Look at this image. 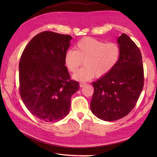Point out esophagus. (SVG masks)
I'll return each mask as SVG.
<instances>
[{
    "label": "esophagus",
    "mask_w": 157,
    "mask_h": 157,
    "mask_svg": "<svg viewBox=\"0 0 157 157\" xmlns=\"http://www.w3.org/2000/svg\"><path fill=\"white\" fill-rule=\"evenodd\" d=\"M86 84L85 83V82H80V86L81 87V88H82V87H83V86H84L85 85H86Z\"/></svg>",
    "instance_id": "1"
}]
</instances>
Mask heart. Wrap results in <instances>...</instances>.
Segmentation results:
<instances>
[{"label": "heart", "mask_w": 157, "mask_h": 157, "mask_svg": "<svg viewBox=\"0 0 157 157\" xmlns=\"http://www.w3.org/2000/svg\"><path fill=\"white\" fill-rule=\"evenodd\" d=\"M75 49L65 52V63L71 73L82 64L84 66L73 75V78L86 81L96 76L100 78L115 67L121 57L120 46L116 42H107L92 37H84L77 42Z\"/></svg>", "instance_id": "1"}]
</instances>
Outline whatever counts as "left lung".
<instances>
[{
	"label": "left lung",
	"instance_id": "obj_1",
	"mask_svg": "<svg viewBox=\"0 0 157 157\" xmlns=\"http://www.w3.org/2000/svg\"><path fill=\"white\" fill-rule=\"evenodd\" d=\"M119 61L110 72L92 82V113L105 121H117L136 106L144 85L142 56L137 46L125 33L118 37Z\"/></svg>",
	"mask_w": 157,
	"mask_h": 157
}]
</instances>
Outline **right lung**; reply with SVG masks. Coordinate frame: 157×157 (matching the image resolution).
Instances as JSON below:
<instances>
[{
  "label": "right lung",
  "mask_w": 157,
  "mask_h": 157,
  "mask_svg": "<svg viewBox=\"0 0 157 157\" xmlns=\"http://www.w3.org/2000/svg\"><path fill=\"white\" fill-rule=\"evenodd\" d=\"M72 39L52 31L39 33L25 46L19 64L20 94L33 115L56 122L67 115L71 98L79 89L65 65Z\"/></svg>",
  "instance_id": "right-lung-1"
}]
</instances>
